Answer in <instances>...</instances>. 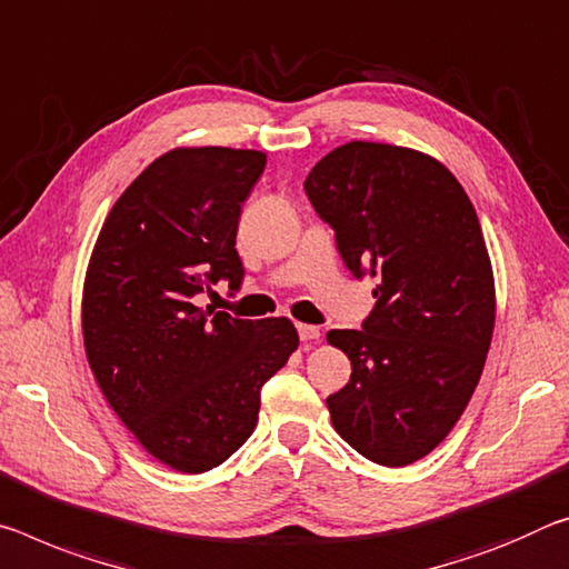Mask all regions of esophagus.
<instances>
[{
  "label": "esophagus",
  "instance_id": "34e87169",
  "mask_svg": "<svg viewBox=\"0 0 569 569\" xmlns=\"http://www.w3.org/2000/svg\"><path fill=\"white\" fill-rule=\"evenodd\" d=\"M296 329H299L301 341H317L321 337V329L311 327V323H296Z\"/></svg>",
  "mask_w": 569,
  "mask_h": 569
}]
</instances>
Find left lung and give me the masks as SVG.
Listing matches in <instances>:
<instances>
[{"mask_svg":"<svg viewBox=\"0 0 569 569\" xmlns=\"http://www.w3.org/2000/svg\"><path fill=\"white\" fill-rule=\"evenodd\" d=\"M351 276L372 278L362 329H333L349 382L327 398L333 428L380 466L428 456L461 418L493 333V276L458 179L420 151L351 141L303 182Z\"/></svg>","mask_w":569,"mask_h":569,"instance_id":"1","label":"left lung"}]
</instances>
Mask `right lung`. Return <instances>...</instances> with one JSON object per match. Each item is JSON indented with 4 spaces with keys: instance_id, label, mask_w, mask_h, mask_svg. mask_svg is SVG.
<instances>
[{
    "instance_id": "right-lung-1",
    "label": "right lung",
    "mask_w": 569,
    "mask_h": 569,
    "mask_svg": "<svg viewBox=\"0 0 569 569\" xmlns=\"http://www.w3.org/2000/svg\"><path fill=\"white\" fill-rule=\"evenodd\" d=\"M252 149H174L119 197L83 288L88 365L139 443L204 473L256 430L260 390L299 347L288 319L248 321L197 306L218 281L240 291L242 202L263 174Z\"/></svg>"
}]
</instances>
